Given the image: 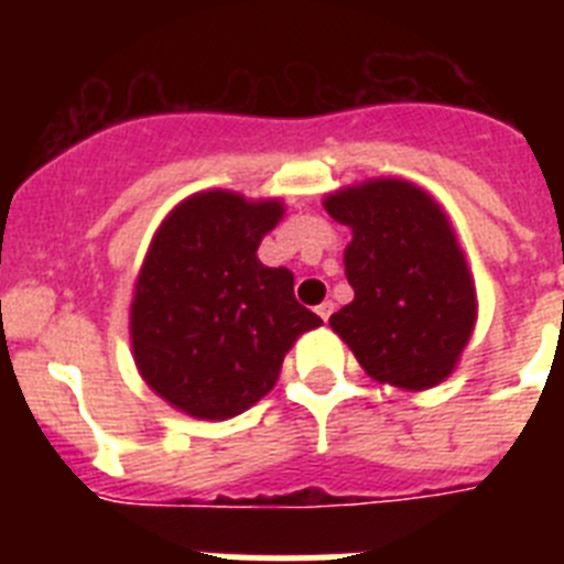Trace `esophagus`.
Here are the masks:
<instances>
[{
	"mask_svg": "<svg viewBox=\"0 0 564 564\" xmlns=\"http://www.w3.org/2000/svg\"><path fill=\"white\" fill-rule=\"evenodd\" d=\"M316 313L327 322V318H330V313H333V302H322V305L316 307Z\"/></svg>",
	"mask_w": 564,
	"mask_h": 564,
	"instance_id": "34e87169",
	"label": "esophagus"
}]
</instances>
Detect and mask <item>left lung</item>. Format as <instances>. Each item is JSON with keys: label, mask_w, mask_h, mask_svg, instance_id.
Listing matches in <instances>:
<instances>
[{"label": "left lung", "mask_w": 564, "mask_h": 564, "mask_svg": "<svg viewBox=\"0 0 564 564\" xmlns=\"http://www.w3.org/2000/svg\"><path fill=\"white\" fill-rule=\"evenodd\" d=\"M352 231L344 273L352 302L330 327L364 372L398 390H432L455 372L477 325L475 276L457 234L430 192L372 177L325 197Z\"/></svg>", "instance_id": "1"}]
</instances>
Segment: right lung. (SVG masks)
Returning <instances> with one entry per match:
<instances>
[{"mask_svg": "<svg viewBox=\"0 0 564 564\" xmlns=\"http://www.w3.org/2000/svg\"><path fill=\"white\" fill-rule=\"evenodd\" d=\"M285 214L276 197L228 188L186 197L154 231L134 279L129 338L154 395L200 421H226L265 398L302 333L322 318L293 296V273L257 248Z\"/></svg>", "mask_w": 564, "mask_h": 564, "instance_id": "add662e5", "label": "right lung"}]
</instances>
